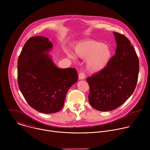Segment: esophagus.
<instances>
[{
    "mask_svg": "<svg viewBox=\"0 0 150 150\" xmlns=\"http://www.w3.org/2000/svg\"><path fill=\"white\" fill-rule=\"evenodd\" d=\"M85 75L83 72H80L78 75V77L79 79H83L85 78Z\"/></svg>",
    "mask_w": 150,
    "mask_h": 150,
    "instance_id": "esophagus-1",
    "label": "esophagus"
}]
</instances>
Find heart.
<instances>
[{
    "label": "heart",
    "instance_id": "obj_1",
    "mask_svg": "<svg viewBox=\"0 0 150 150\" xmlns=\"http://www.w3.org/2000/svg\"><path fill=\"white\" fill-rule=\"evenodd\" d=\"M76 55L81 59H87L86 68L91 73L103 70L111 59L112 50L111 47L102 42L90 40L79 42L74 47ZM68 56L76 59L72 53L68 52Z\"/></svg>",
    "mask_w": 150,
    "mask_h": 150
}]
</instances>
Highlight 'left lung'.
I'll use <instances>...</instances> for the list:
<instances>
[{
    "mask_svg": "<svg viewBox=\"0 0 150 150\" xmlns=\"http://www.w3.org/2000/svg\"><path fill=\"white\" fill-rule=\"evenodd\" d=\"M116 54L103 70L87 78L90 104L99 111L113 110L133 94L138 81L139 59L131 42L124 35L113 32Z\"/></svg>",
    "mask_w": 150,
    "mask_h": 150,
    "instance_id": "left-lung-1",
    "label": "left lung"
}]
</instances>
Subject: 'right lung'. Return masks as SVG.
Masks as SVG:
<instances>
[{
	"label": "right lung",
	"instance_id": "obj_1",
	"mask_svg": "<svg viewBox=\"0 0 150 150\" xmlns=\"http://www.w3.org/2000/svg\"><path fill=\"white\" fill-rule=\"evenodd\" d=\"M48 38L35 36L24 45L18 60L19 90L28 104L42 113H54L64 105L68 90L78 81L75 68L59 69L47 53Z\"/></svg>",
	"mask_w": 150,
	"mask_h": 150
}]
</instances>
